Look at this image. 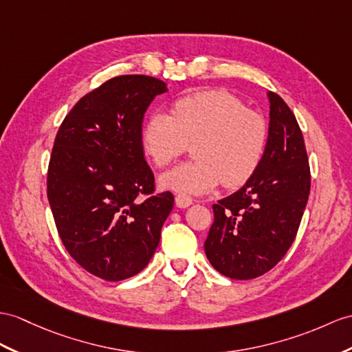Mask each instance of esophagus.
Returning <instances> with one entry per match:
<instances>
[{
	"instance_id": "34e87169",
	"label": "esophagus",
	"mask_w": 352,
	"mask_h": 352,
	"mask_svg": "<svg viewBox=\"0 0 352 352\" xmlns=\"http://www.w3.org/2000/svg\"><path fill=\"white\" fill-rule=\"evenodd\" d=\"M175 200H176L177 208H188V206H191L194 201L192 197L186 195V194H177Z\"/></svg>"
}]
</instances>
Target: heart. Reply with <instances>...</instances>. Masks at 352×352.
<instances>
[{
    "label": "heart",
    "instance_id": "obj_1",
    "mask_svg": "<svg viewBox=\"0 0 352 352\" xmlns=\"http://www.w3.org/2000/svg\"><path fill=\"white\" fill-rule=\"evenodd\" d=\"M269 128L265 119L224 89L197 91L179 97L171 115L153 111L142 126L140 142L157 167L171 164L192 142V161L161 175L168 190L203 194L219 182L243 185L264 157Z\"/></svg>",
    "mask_w": 352,
    "mask_h": 352
}]
</instances>
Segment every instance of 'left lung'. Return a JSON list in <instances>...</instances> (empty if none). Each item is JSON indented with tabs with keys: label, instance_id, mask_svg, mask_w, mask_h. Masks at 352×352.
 I'll use <instances>...</instances> for the list:
<instances>
[{
	"label": "left lung",
	"instance_id": "8db88e82",
	"mask_svg": "<svg viewBox=\"0 0 352 352\" xmlns=\"http://www.w3.org/2000/svg\"><path fill=\"white\" fill-rule=\"evenodd\" d=\"M270 126L264 157L241 190L212 206L204 252L221 275L258 278L293 245L311 191L303 134L293 111L269 92Z\"/></svg>",
	"mask_w": 352,
	"mask_h": 352
}]
</instances>
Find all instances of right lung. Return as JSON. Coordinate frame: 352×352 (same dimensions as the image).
Returning <instances> with one entry per match:
<instances>
[{
	"mask_svg": "<svg viewBox=\"0 0 352 352\" xmlns=\"http://www.w3.org/2000/svg\"><path fill=\"white\" fill-rule=\"evenodd\" d=\"M167 85L144 74L118 76L83 96L56 133L47 200L58 234L74 261L104 280L142 272L173 209L140 142L144 111Z\"/></svg>",
	"mask_w": 352,
	"mask_h": 352,
	"instance_id": "right-lung-1",
	"label": "right lung"
}]
</instances>
